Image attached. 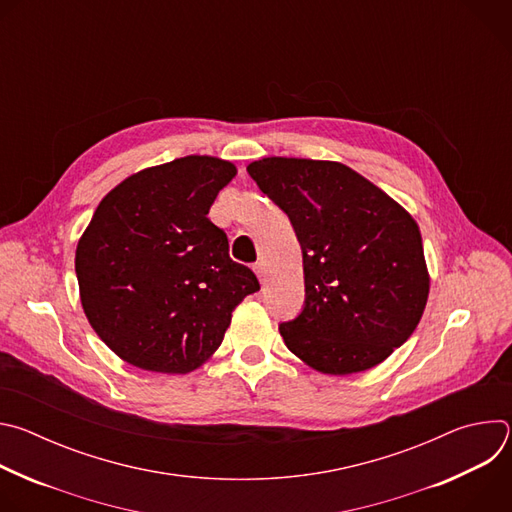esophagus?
<instances>
[{
	"mask_svg": "<svg viewBox=\"0 0 512 512\" xmlns=\"http://www.w3.org/2000/svg\"><path fill=\"white\" fill-rule=\"evenodd\" d=\"M253 271L257 273V277L261 279V281H265V277H267V269H265V263H261V261H257L255 265H253Z\"/></svg>",
	"mask_w": 512,
	"mask_h": 512,
	"instance_id": "esophagus-1",
	"label": "esophagus"
}]
</instances>
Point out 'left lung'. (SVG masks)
Here are the masks:
<instances>
[{
	"mask_svg": "<svg viewBox=\"0 0 512 512\" xmlns=\"http://www.w3.org/2000/svg\"><path fill=\"white\" fill-rule=\"evenodd\" d=\"M302 247L306 300L279 324L285 346L326 375L377 367L417 328L429 294L411 214L338 162L263 158L247 166Z\"/></svg>",
	"mask_w": 512,
	"mask_h": 512,
	"instance_id": "1",
	"label": "left lung"
}]
</instances>
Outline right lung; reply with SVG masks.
I'll list each match as a JSON object with an SVG mask.
<instances>
[{
  "label": "right lung",
  "instance_id": "obj_1",
  "mask_svg": "<svg viewBox=\"0 0 512 512\" xmlns=\"http://www.w3.org/2000/svg\"><path fill=\"white\" fill-rule=\"evenodd\" d=\"M235 174L231 162L186 156L129 176L97 206L75 257L81 302L99 338L133 367L194 371L259 291L206 216Z\"/></svg>",
  "mask_w": 512,
  "mask_h": 512
}]
</instances>
